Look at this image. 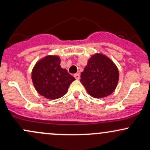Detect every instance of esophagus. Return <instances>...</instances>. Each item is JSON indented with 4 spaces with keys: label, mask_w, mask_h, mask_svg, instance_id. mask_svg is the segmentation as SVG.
Wrapping results in <instances>:
<instances>
[{
    "label": "esophagus",
    "mask_w": 150,
    "mask_h": 150,
    "mask_svg": "<svg viewBox=\"0 0 150 150\" xmlns=\"http://www.w3.org/2000/svg\"><path fill=\"white\" fill-rule=\"evenodd\" d=\"M74 77H75V78L76 79V80H79L80 79V74L79 73H76L74 75Z\"/></svg>",
    "instance_id": "obj_1"
}]
</instances>
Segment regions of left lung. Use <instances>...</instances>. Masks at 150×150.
I'll return each mask as SVG.
<instances>
[{
  "mask_svg": "<svg viewBox=\"0 0 150 150\" xmlns=\"http://www.w3.org/2000/svg\"><path fill=\"white\" fill-rule=\"evenodd\" d=\"M119 72L112 60L101 53H96L88 59L80 82L90 96L96 99L106 97L114 92Z\"/></svg>",
  "mask_w": 150,
  "mask_h": 150,
  "instance_id": "8db88e82",
  "label": "left lung"
}]
</instances>
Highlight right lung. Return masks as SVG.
<instances>
[{
	"mask_svg": "<svg viewBox=\"0 0 150 150\" xmlns=\"http://www.w3.org/2000/svg\"><path fill=\"white\" fill-rule=\"evenodd\" d=\"M32 80L37 92L46 99H59L67 93L75 77L61 67V58L47 55L39 60L32 70Z\"/></svg>",
	"mask_w": 150,
	"mask_h": 150,
	"instance_id": "1",
	"label": "right lung"
}]
</instances>
